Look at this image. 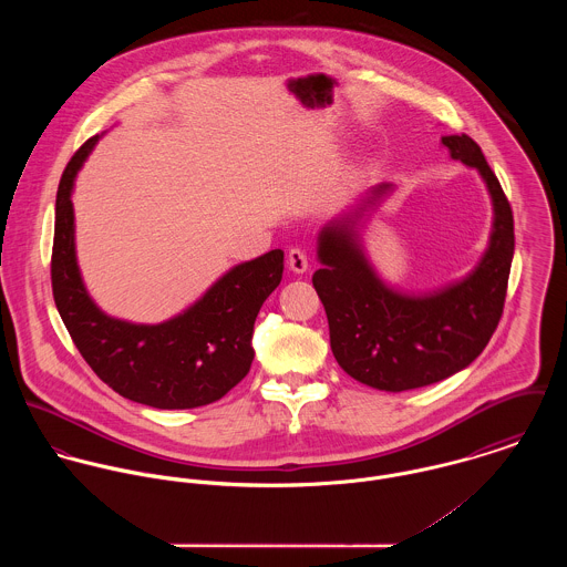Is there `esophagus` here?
<instances>
[{
  "mask_svg": "<svg viewBox=\"0 0 567 567\" xmlns=\"http://www.w3.org/2000/svg\"><path fill=\"white\" fill-rule=\"evenodd\" d=\"M288 266H290V270L297 272V275L306 272L308 266H310L306 250H303V248H290V252H288Z\"/></svg>",
  "mask_w": 567,
  "mask_h": 567,
  "instance_id": "obj_1",
  "label": "esophagus"
}]
</instances>
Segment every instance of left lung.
I'll return each instance as SVG.
<instances>
[{"label": "left lung", "instance_id": "left-lung-1", "mask_svg": "<svg viewBox=\"0 0 567 567\" xmlns=\"http://www.w3.org/2000/svg\"><path fill=\"white\" fill-rule=\"evenodd\" d=\"M452 159L476 167L493 200V231L481 264L461 281L430 295L389 288L369 264L355 231L358 212L319 236L321 268L312 284L323 301L336 362L353 380L389 393L441 382L470 367L499 323L515 250L513 212L481 146L470 135L441 140ZM391 185L371 189L375 205Z\"/></svg>", "mask_w": 567, "mask_h": 567}]
</instances>
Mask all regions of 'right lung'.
<instances>
[{
  "label": "right lung",
  "mask_w": 567,
  "mask_h": 567,
  "mask_svg": "<svg viewBox=\"0 0 567 567\" xmlns=\"http://www.w3.org/2000/svg\"><path fill=\"white\" fill-rule=\"evenodd\" d=\"M95 142L97 135L76 151L56 192L52 292L59 315L93 373L122 398L162 410L214 404L250 369L252 324L281 281L284 250L238 264L165 323L106 317L82 284L74 244V178Z\"/></svg>",
  "instance_id": "right-lung-1"
}]
</instances>
